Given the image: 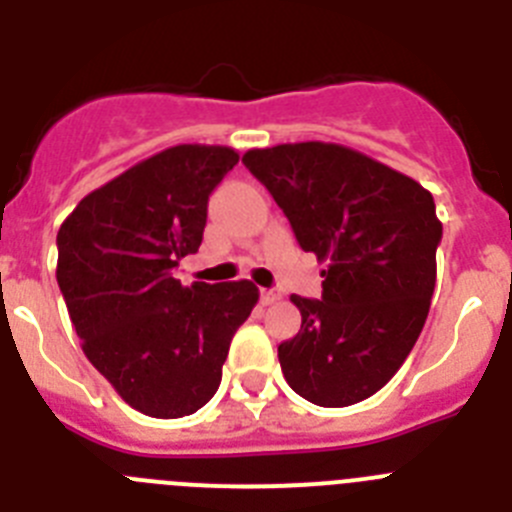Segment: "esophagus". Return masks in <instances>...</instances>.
Here are the masks:
<instances>
[{
	"label": "esophagus",
	"mask_w": 512,
	"mask_h": 512,
	"mask_svg": "<svg viewBox=\"0 0 512 512\" xmlns=\"http://www.w3.org/2000/svg\"><path fill=\"white\" fill-rule=\"evenodd\" d=\"M279 292L277 289H261V305H274L279 300Z\"/></svg>",
	"instance_id": "1"
}]
</instances>
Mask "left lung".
<instances>
[{
    "label": "left lung",
    "instance_id": "obj_1",
    "mask_svg": "<svg viewBox=\"0 0 512 512\" xmlns=\"http://www.w3.org/2000/svg\"><path fill=\"white\" fill-rule=\"evenodd\" d=\"M323 261V300L292 295L300 333L279 346L287 384L320 408L372 397L423 330L443 225L428 189L354 148L307 140L243 156Z\"/></svg>",
    "mask_w": 512,
    "mask_h": 512
}]
</instances>
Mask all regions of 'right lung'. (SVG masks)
Here are the masks:
<instances>
[{"mask_svg": "<svg viewBox=\"0 0 512 512\" xmlns=\"http://www.w3.org/2000/svg\"><path fill=\"white\" fill-rule=\"evenodd\" d=\"M228 146L182 143L89 192L58 230L56 279L92 366L151 418L212 400L256 284L184 287L171 269L202 243L210 192L238 164Z\"/></svg>", "mask_w": 512, "mask_h": 512, "instance_id": "obj_1", "label": "right lung"}]
</instances>
